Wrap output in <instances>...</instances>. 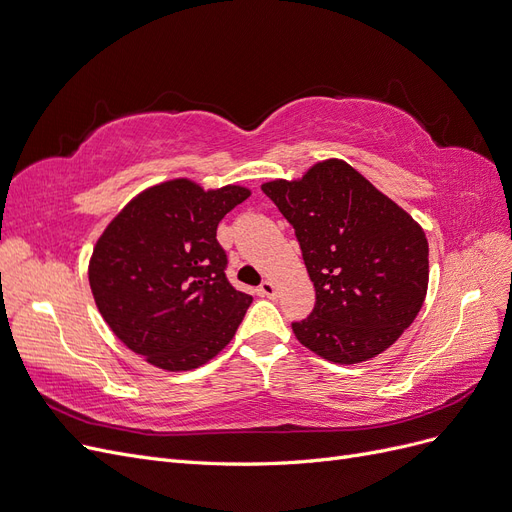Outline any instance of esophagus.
I'll return each instance as SVG.
<instances>
[{"label":"esophagus","instance_id":"esophagus-1","mask_svg":"<svg viewBox=\"0 0 512 512\" xmlns=\"http://www.w3.org/2000/svg\"><path fill=\"white\" fill-rule=\"evenodd\" d=\"M276 293H278V289H276V285L272 280H266L263 282V285L259 287V295L261 297H270V299H274L276 297Z\"/></svg>","mask_w":512,"mask_h":512}]
</instances>
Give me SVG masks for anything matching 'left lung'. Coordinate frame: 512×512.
I'll list each match as a JSON object with an SVG mask.
<instances>
[{"label": "left lung", "instance_id": "obj_1", "mask_svg": "<svg viewBox=\"0 0 512 512\" xmlns=\"http://www.w3.org/2000/svg\"><path fill=\"white\" fill-rule=\"evenodd\" d=\"M261 189L295 227L314 282L312 314L291 325L297 342L337 365L363 363L388 350L426 299L422 225L337 158Z\"/></svg>", "mask_w": 512, "mask_h": 512}]
</instances>
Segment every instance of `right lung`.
<instances>
[{"mask_svg":"<svg viewBox=\"0 0 512 512\" xmlns=\"http://www.w3.org/2000/svg\"><path fill=\"white\" fill-rule=\"evenodd\" d=\"M249 196L242 185L162 181L132 198L94 244V304L149 365L198 369L232 342L253 297L227 282L217 225Z\"/></svg>","mask_w":512,"mask_h":512,"instance_id":"obj_1","label":"right lung"}]
</instances>
